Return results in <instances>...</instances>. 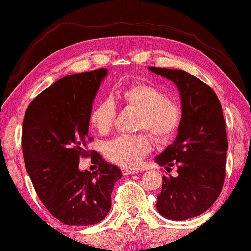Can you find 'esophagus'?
<instances>
[{"instance_id":"34e87169","label":"esophagus","mask_w":251,"mask_h":251,"mask_svg":"<svg viewBox=\"0 0 251 251\" xmlns=\"http://www.w3.org/2000/svg\"><path fill=\"white\" fill-rule=\"evenodd\" d=\"M122 173L123 175H133V174H136L137 171L134 169H128V168H122Z\"/></svg>"}]
</instances>
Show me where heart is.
I'll return each mask as SVG.
<instances>
[{"label":"heart","mask_w":251,"mask_h":251,"mask_svg":"<svg viewBox=\"0 0 251 251\" xmlns=\"http://www.w3.org/2000/svg\"><path fill=\"white\" fill-rule=\"evenodd\" d=\"M116 98L124 107L140 111L137 129L149 130L158 140L173 135L181 123V107L170 101L169 96L154 85L141 82L126 85L116 91ZM89 118L97 132L107 134L113 128L116 118L113 100L99 101L92 108ZM152 149V141L147 134L121 135L108 142L104 153L111 162L118 166L135 168Z\"/></svg>","instance_id":"b5f03b06"}]
</instances>
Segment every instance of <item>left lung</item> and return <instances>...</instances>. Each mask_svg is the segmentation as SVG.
I'll list each match as a JSON object with an SVG mask.
<instances>
[{"instance_id":"8db88e82","label":"left lung","mask_w":251,"mask_h":251,"mask_svg":"<svg viewBox=\"0 0 251 251\" xmlns=\"http://www.w3.org/2000/svg\"><path fill=\"white\" fill-rule=\"evenodd\" d=\"M149 70L173 81L180 92L178 135L155 162L167 170L178 168V177H162L156 208L164 218L182 221L206 212L221 193L227 151L226 121L218 96L200 78L182 70Z\"/></svg>"}]
</instances>
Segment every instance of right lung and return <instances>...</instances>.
Returning a JSON list of instances; mask_svg holds the SVG:
<instances>
[{
	"label": "right lung",
	"instance_id": "right-lung-1",
	"mask_svg": "<svg viewBox=\"0 0 251 251\" xmlns=\"http://www.w3.org/2000/svg\"><path fill=\"white\" fill-rule=\"evenodd\" d=\"M107 69L67 75L39 93L22 123V153L37 195L51 215L69 226H91L106 218L122 173L98 153L91 174L78 168L90 151V113Z\"/></svg>",
	"mask_w": 251,
	"mask_h": 251
}]
</instances>
